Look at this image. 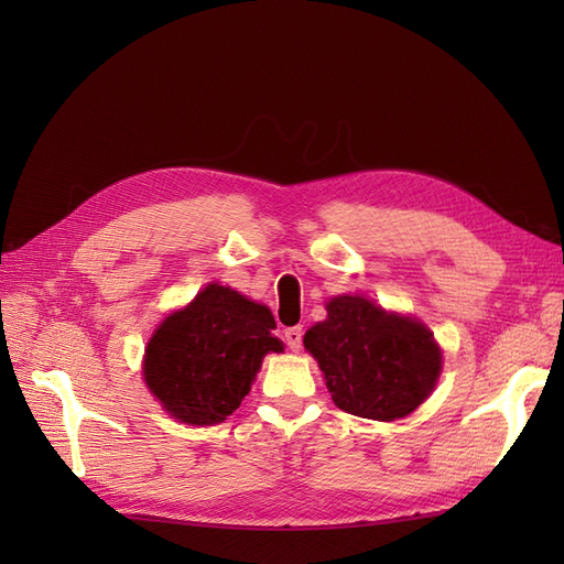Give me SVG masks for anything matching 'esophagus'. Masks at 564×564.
<instances>
[{"instance_id":"34e87169","label":"esophagus","mask_w":564,"mask_h":564,"mask_svg":"<svg viewBox=\"0 0 564 564\" xmlns=\"http://www.w3.org/2000/svg\"><path fill=\"white\" fill-rule=\"evenodd\" d=\"M284 344L289 346V350H301L303 344V329L301 327H289L284 329Z\"/></svg>"}]
</instances>
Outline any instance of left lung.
Wrapping results in <instances>:
<instances>
[{
	"instance_id": "left-lung-1",
	"label": "left lung",
	"mask_w": 564,
	"mask_h": 564,
	"mask_svg": "<svg viewBox=\"0 0 564 564\" xmlns=\"http://www.w3.org/2000/svg\"><path fill=\"white\" fill-rule=\"evenodd\" d=\"M338 409L362 419L395 421L431 395L442 350L416 317L388 313L365 296H336L327 319L303 336Z\"/></svg>"
}]
</instances>
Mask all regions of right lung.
I'll use <instances>...</instances> for the list:
<instances>
[{"label":"right lung","instance_id":"1","mask_svg":"<svg viewBox=\"0 0 564 564\" xmlns=\"http://www.w3.org/2000/svg\"><path fill=\"white\" fill-rule=\"evenodd\" d=\"M275 317L230 286L207 284L152 334L143 379L169 416L187 425L224 423L251 390L268 352Z\"/></svg>","mask_w":564,"mask_h":564}]
</instances>
